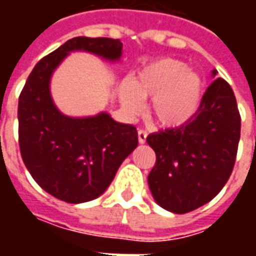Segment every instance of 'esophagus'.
<instances>
[{
	"instance_id": "esophagus-1",
	"label": "esophagus",
	"mask_w": 256,
	"mask_h": 256,
	"mask_svg": "<svg viewBox=\"0 0 256 256\" xmlns=\"http://www.w3.org/2000/svg\"><path fill=\"white\" fill-rule=\"evenodd\" d=\"M146 132L142 130V128H140L138 130V142L140 144H145V141H146Z\"/></svg>"
}]
</instances>
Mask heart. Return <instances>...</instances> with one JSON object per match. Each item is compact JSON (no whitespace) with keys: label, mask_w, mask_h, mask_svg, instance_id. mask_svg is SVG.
<instances>
[{"label":"heart","mask_w":256,"mask_h":256,"mask_svg":"<svg viewBox=\"0 0 256 256\" xmlns=\"http://www.w3.org/2000/svg\"><path fill=\"white\" fill-rule=\"evenodd\" d=\"M203 80L188 72V67L176 60H159L145 66L134 79L124 80L119 90L122 106L128 115H137L142 100L152 98L150 115L159 126L182 128L198 111Z\"/></svg>","instance_id":"b5f03b06"}]
</instances>
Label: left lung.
<instances>
[{
  "label": "left lung",
  "instance_id": "obj_1",
  "mask_svg": "<svg viewBox=\"0 0 256 256\" xmlns=\"http://www.w3.org/2000/svg\"><path fill=\"white\" fill-rule=\"evenodd\" d=\"M240 128L234 93L225 79L216 78L190 122L150 134L146 142L156 162L148 184L156 203L186 214L212 200L233 172Z\"/></svg>",
  "mask_w": 256,
  "mask_h": 256
}]
</instances>
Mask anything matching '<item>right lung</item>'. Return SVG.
<instances>
[{
  "mask_svg": "<svg viewBox=\"0 0 256 256\" xmlns=\"http://www.w3.org/2000/svg\"><path fill=\"white\" fill-rule=\"evenodd\" d=\"M123 44L114 38L75 36L41 58L19 96V146L36 182L67 203H84L104 193L122 162L138 144L133 124L115 122L108 114L74 119L54 106L49 80L72 50L118 60Z\"/></svg>",
  "mask_w": 256,
  "mask_h": 256,
  "instance_id": "1",
  "label": "right lung"
}]
</instances>
